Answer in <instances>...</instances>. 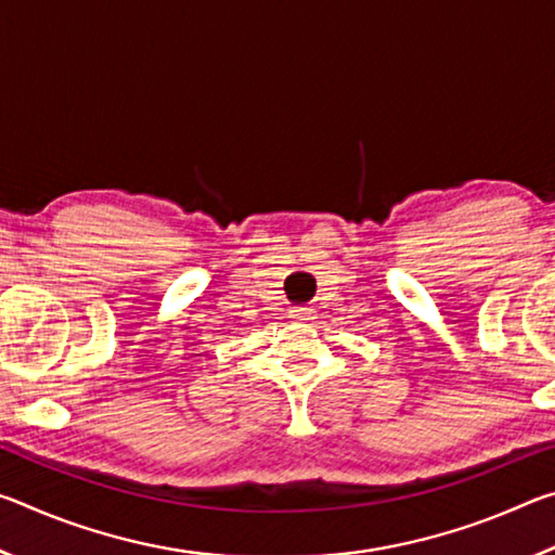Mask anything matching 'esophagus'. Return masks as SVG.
<instances>
[{
    "mask_svg": "<svg viewBox=\"0 0 555 555\" xmlns=\"http://www.w3.org/2000/svg\"><path fill=\"white\" fill-rule=\"evenodd\" d=\"M291 313H294L296 321H313V308H308V306H298Z\"/></svg>",
    "mask_w": 555,
    "mask_h": 555,
    "instance_id": "obj_1",
    "label": "esophagus"
}]
</instances>
